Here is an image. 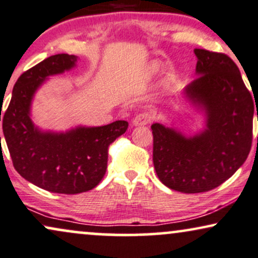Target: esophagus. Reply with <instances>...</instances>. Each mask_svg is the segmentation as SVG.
<instances>
[{"label":"esophagus","instance_id":"obj_1","mask_svg":"<svg viewBox=\"0 0 258 258\" xmlns=\"http://www.w3.org/2000/svg\"><path fill=\"white\" fill-rule=\"evenodd\" d=\"M154 119V115L149 111H143V113H139L135 116L133 119V125L135 126H144L148 125L149 122H151V120Z\"/></svg>","mask_w":258,"mask_h":258}]
</instances>
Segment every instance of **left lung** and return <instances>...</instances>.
<instances>
[{"label":"left lung","instance_id":"1","mask_svg":"<svg viewBox=\"0 0 258 258\" xmlns=\"http://www.w3.org/2000/svg\"><path fill=\"white\" fill-rule=\"evenodd\" d=\"M194 51L198 78L184 95L204 114L206 127L185 136L160 122L151 125L156 174L167 187L184 194L210 191L231 178L247 159L252 143L253 98L238 66L221 52Z\"/></svg>","mask_w":258,"mask_h":258}]
</instances>
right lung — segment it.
I'll return each mask as SVG.
<instances>
[{
    "label": "right lung",
    "mask_w": 258,
    "mask_h": 258,
    "mask_svg": "<svg viewBox=\"0 0 258 258\" xmlns=\"http://www.w3.org/2000/svg\"><path fill=\"white\" fill-rule=\"evenodd\" d=\"M77 61L74 55H52L24 72L2 116L3 135L15 170L27 181L54 194L76 195L96 187L107 170L108 148L128 127L123 120L98 127L77 126L66 132L43 131L35 126L31 105L37 90L49 77L76 67Z\"/></svg>",
    "instance_id": "add662e5"
}]
</instances>
